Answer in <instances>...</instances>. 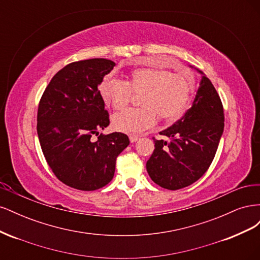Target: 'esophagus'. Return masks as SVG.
<instances>
[{
    "label": "esophagus",
    "instance_id": "esophagus-1",
    "mask_svg": "<svg viewBox=\"0 0 260 260\" xmlns=\"http://www.w3.org/2000/svg\"><path fill=\"white\" fill-rule=\"evenodd\" d=\"M129 139H130V142L131 143H135V142H137V141L139 140V137H137V136H130Z\"/></svg>",
    "mask_w": 260,
    "mask_h": 260
}]
</instances>
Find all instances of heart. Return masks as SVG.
Wrapping results in <instances>:
<instances>
[{
    "instance_id": "b5f03b06",
    "label": "heart",
    "mask_w": 260,
    "mask_h": 260,
    "mask_svg": "<svg viewBox=\"0 0 260 260\" xmlns=\"http://www.w3.org/2000/svg\"><path fill=\"white\" fill-rule=\"evenodd\" d=\"M193 91L191 77L153 67L133 69L124 82L106 77L100 85L105 103L116 111L129 104L132 94H142L141 108L125 109L113 117L114 128L128 135H139L152 127L156 115L166 123L178 121L190 105Z\"/></svg>"
}]
</instances>
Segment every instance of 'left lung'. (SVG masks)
Instances as JSON below:
<instances>
[{
	"mask_svg": "<svg viewBox=\"0 0 260 260\" xmlns=\"http://www.w3.org/2000/svg\"><path fill=\"white\" fill-rule=\"evenodd\" d=\"M194 69L202 79L191 108L171 127L159 132L168 140L153 139L155 149L146 162L151 179L167 190L191 185L205 174L223 133L221 100L206 75Z\"/></svg>",
	"mask_w": 260,
	"mask_h": 260,
	"instance_id": "obj_1",
	"label": "left lung"
}]
</instances>
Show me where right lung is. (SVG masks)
I'll list each match as a JSON object with an SVG mask.
<instances>
[{
  "label": "right lung",
  "mask_w": 260,
  "mask_h": 260,
  "mask_svg": "<svg viewBox=\"0 0 260 260\" xmlns=\"http://www.w3.org/2000/svg\"><path fill=\"white\" fill-rule=\"evenodd\" d=\"M114 66L105 58L72 62L52 78L39 103L43 155L57 179L77 190L94 191L111 182L117 156L130 143L121 132L91 139L109 124L99 85Z\"/></svg>",
  "instance_id": "1"
}]
</instances>
